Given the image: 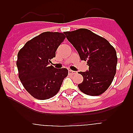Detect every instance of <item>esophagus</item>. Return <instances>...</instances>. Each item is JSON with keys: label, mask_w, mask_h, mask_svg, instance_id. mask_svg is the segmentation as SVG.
<instances>
[{"label": "esophagus", "mask_w": 133, "mask_h": 133, "mask_svg": "<svg viewBox=\"0 0 133 133\" xmlns=\"http://www.w3.org/2000/svg\"><path fill=\"white\" fill-rule=\"evenodd\" d=\"M75 74H77V72L76 71H73L72 70H69V75H75Z\"/></svg>", "instance_id": "1"}]
</instances>
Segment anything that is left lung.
I'll list each match as a JSON object with an SVG mask.
<instances>
[{
	"label": "left lung",
	"mask_w": 133,
	"mask_h": 133,
	"mask_svg": "<svg viewBox=\"0 0 133 133\" xmlns=\"http://www.w3.org/2000/svg\"><path fill=\"white\" fill-rule=\"evenodd\" d=\"M82 61H87L89 70L79 72L83 77L78 84L81 91L90 96L105 92L116 74L117 52L109 41L87 29L64 32Z\"/></svg>",
	"instance_id": "8db88e82"
}]
</instances>
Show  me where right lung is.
<instances>
[{
    "mask_svg": "<svg viewBox=\"0 0 133 133\" xmlns=\"http://www.w3.org/2000/svg\"><path fill=\"white\" fill-rule=\"evenodd\" d=\"M65 37L61 32H44L28 41L19 50L16 61L18 78L34 98L46 100L54 97L67 77L65 68L49 66Z\"/></svg>",
    "mask_w": 133,
    "mask_h": 133,
    "instance_id": "add662e5",
    "label": "right lung"
}]
</instances>
